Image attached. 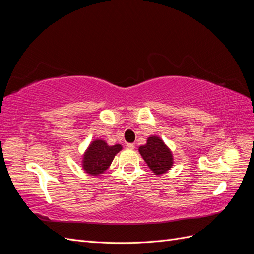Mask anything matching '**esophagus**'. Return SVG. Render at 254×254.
Wrapping results in <instances>:
<instances>
[{"mask_svg":"<svg viewBox=\"0 0 254 254\" xmlns=\"http://www.w3.org/2000/svg\"><path fill=\"white\" fill-rule=\"evenodd\" d=\"M126 148H127V149H130V150L134 149V144H132V143H128V144H126Z\"/></svg>","mask_w":254,"mask_h":254,"instance_id":"34e87169","label":"esophagus"}]
</instances>
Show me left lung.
<instances>
[{
    "label": "left lung",
    "mask_w": 254,
    "mask_h": 254,
    "mask_svg": "<svg viewBox=\"0 0 254 254\" xmlns=\"http://www.w3.org/2000/svg\"><path fill=\"white\" fill-rule=\"evenodd\" d=\"M139 151L142 158L155 175L167 173L174 164L173 153L159 136L151 135L147 143L140 146Z\"/></svg>",
    "instance_id": "left-lung-1"
}]
</instances>
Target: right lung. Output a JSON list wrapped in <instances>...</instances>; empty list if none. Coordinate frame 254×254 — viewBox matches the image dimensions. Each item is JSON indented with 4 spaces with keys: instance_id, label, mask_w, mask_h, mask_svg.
<instances>
[{
    "instance_id": "add662e5",
    "label": "right lung",
    "mask_w": 254,
    "mask_h": 254,
    "mask_svg": "<svg viewBox=\"0 0 254 254\" xmlns=\"http://www.w3.org/2000/svg\"><path fill=\"white\" fill-rule=\"evenodd\" d=\"M122 150V145L109 146L104 140H95L83 153L82 168L92 176H99L110 166L115 155Z\"/></svg>"
}]
</instances>
